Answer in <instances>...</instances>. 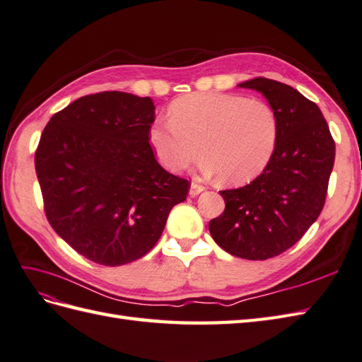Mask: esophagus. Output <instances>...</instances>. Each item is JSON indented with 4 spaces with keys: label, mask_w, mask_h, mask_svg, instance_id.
Returning a JSON list of instances; mask_svg holds the SVG:
<instances>
[{
    "label": "esophagus",
    "mask_w": 362,
    "mask_h": 362,
    "mask_svg": "<svg viewBox=\"0 0 362 362\" xmlns=\"http://www.w3.org/2000/svg\"><path fill=\"white\" fill-rule=\"evenodd\" d=\"M205 189H206V188L203 187V185L196 183V182H192V183H191V188H189V196L196 197V196H199V194H200V192H203Z\"/></svg>",
    "instance_id": "esophagus-1"
}]
</instances>
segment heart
<instances>
[{"label": "heart", "instance_id": "obj_1", "mask_svg": "<svg viewBox=\"0 0 362 362\" xmlns=\"http://www.w3.org/2000/svg\"><path fill=\"white\" fill-rule=\"evenodd\" d=\"M171 120H156L150 144L170 171H182L203 156L200 170L226 183H243L269 163L278 119L267 102L234 93H191L170 107Z\"/></svg>", "mask_w": 362, "mask_h": 362}]
</instances>
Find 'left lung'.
Listing matches in <instances>:
<instances>
[{
  "mask_svg": "<svg viewBox=\"0 0 362 362\" xmlns=\"http://www.w3.org/2000/svg\"><path fill=\"white\" fill-rule=\"evenodd\" d=\"M238 87L260 91L267 99L278 119V139L257 179L220 191L226 206L209 221V233L230 255L267 260L292 247L321 214L335 141L318 105L293 87L267 78Z\"/></svg>",
  "mask_w": 362,
  "mask_h": 362,
  "instance_id": "8db88e82",
  "label": "left lung"
}]
</instances>
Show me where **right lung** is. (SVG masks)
Wrapping results in <instances>:
<instances>
[{
	"label": "right lung",
	"mask_w": 362,
	"mask_h": 362,
	"mask_svg": "<svg viewBox=\"0 0 362 362\" xmlns=\"http://www.w3.org/2000/svg\"><path fill=\"white\" fill-rule=\"evenodd\" d=\"M151 98L102 91L52 116L35 153L44 212L88 260L120 266L160 238L191 183L165 171L150 144Z\"/></svg>",
	"instance_id": "obj_1"
}]
</instances>
